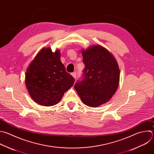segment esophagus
I'll return each mask as SVG.
<instances>
[{
    "mask_svg": "<svg viewBox=\"0 0 154 154\" xmlns=\"http://www.w3.org/2000/svg\"><path fill=\"white\" fill-rule=\"evenodd\" d=\"M71 75L73 76V77L74 78H76V75H77V72L75 71V72H72V74H71Z\"/></svg>",
    "mask_w": 154,
    "mask_h": 154,
    "instance_id": "34e87169",
    "label": "esophagus"
}]
</instances>
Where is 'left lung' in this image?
I'll use <instances>...</instances> for the list:
<instances>
[{
	"mask_svg": "<svg viewBox=\"0 0 154 154\" xmlns=\"http://www.w3.org/2000/svg\"><path fill=\"white\" fill-rule=\"evenodd\" d=\"M82 56L85 67L74 88L84 104L95 108L109 101L116 92L120 69L114 57L101 46L83 50Z\"/></svg>",
	"mask_w": 154,
	"mask_h": 154,
	"instance_id": "1",
	"label": "left lung"
}]
</instances>
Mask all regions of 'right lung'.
Here are the masks:
<instances>
[{"label":"right lung","mask_w":154,"mask_h":154,"mask_svg":"<svg viewBox=\"0 0 154 154\" xmlns=\"http://www.w3.org/2000/svg\"><path fill=\"white\" fill-rule=\"evenodd\" d=\"M74 82V78L66 71L61 62L60 51L53 53L50 48L40 51L28 68L25 77L31 98L45 106L57 104Z\"/></svg>","instance_id":"add662e5"}]
</instances>
